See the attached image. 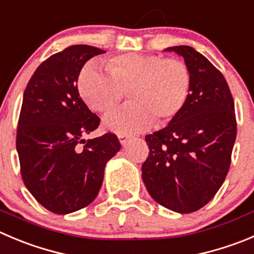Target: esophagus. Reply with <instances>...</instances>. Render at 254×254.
Wrapping results in <instances>:
<instances>
[{"label": "esophagus", "mask_w": 254, "mask_h": 254, "mask_svg": "<svg viewBox=\"0 0 254 254\" xmlns=\"http://www.w3.org/2000/svg\"><path fill=\"white\" fill-rule=\"evenodd\" d=\"M129 138H131V137L127 136V134H120V136H118V139H120L122 146H125V144L129 141Z\"/></svg>", "instance_id": "esophagus-1"}]
</instances>
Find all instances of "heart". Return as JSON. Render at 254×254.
I'll list each match as a JSON object with an SVG mask.
<instances>
[{
	"instance_id": "obj_1",
	"label": "heart",
	"mask_w": 254,
	"mask_h": 254,
	"mask_svg": "<svg viewBox=\"0 0 254 254\" xmlns=\"http://www.w3.org/2000/svg\"><path fill=\"white\" fill-rule=\"evenodd\" d=\"M107 72L88 64L78 78L84 102L100 113L115 110L125 92L129 102L105 118V127L118 134L138 133L156 120L165 125L180 115L190 96V73L185 62L158 55L127 53L107 62Z\"/></svg>"
}]
</instances>
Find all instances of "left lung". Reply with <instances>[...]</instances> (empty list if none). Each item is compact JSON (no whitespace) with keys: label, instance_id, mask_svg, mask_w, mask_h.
<instances>
[{"label":"left lung","instance_id":"obj_1","mask_svg":"<svg viewBox=\"0 0 254 254\" xmlns=\"http://www.w3.org/2000/svg\"><path fill=\"white\" fill-rule=\"evenodd\" d=\"M167 52L183 57L190 96L167 127L147 134L142 180L157 203L177 213L206 206L223 185L237 136L234 102L223 74L190 46Z\"/></svg>","mask_w":254,"mask_h":254}]
</instances>
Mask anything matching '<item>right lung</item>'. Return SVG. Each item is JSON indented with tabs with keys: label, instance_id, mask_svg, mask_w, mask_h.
<instances>
[{
	"label": "right lung",
	"instance_id": "right-lung-1",
	"mask_svg": "<svg viewBox=\"0 0 254 254\" xmlns=\"http://www.w3.org/2000/svg\"><path fill=\"white\" fill-rule=\"evenodd\" d=\"M105 51L74 45L38 66L23 93L16 148L27 190L48 211L67 214L95 201L107 162L120 151L116 134L92 139L100 118L76 83L89 59Z\"/></svg>",
	"mask_w": 254,
	"mask_h": 254
}]
</instances>
